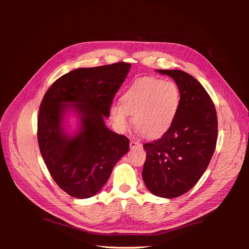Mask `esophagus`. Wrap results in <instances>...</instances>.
<instances>
[{
    "mask_svg": "<svg viewBox=\"0 0 249 249\" xmlns=\"http://www.w3.org/2000/svg\"><path fill=\"white\" fill-rule=\"evenodd\" d=\"M141 146V143L137 142V141H134V140H131L130 141V148L131 149H134V148H137V147H140Z\"/></svg>",
    "mask_w": 249,
    "mask_h": 249,
    "instance_id": "esophagus-1",
    "label": "esophagus"
}]
</instances>
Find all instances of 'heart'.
<instances>
[{
  "label": "heart",
  "mask_w": 249,
  "mask_h": 249,
  "mask_svg": "<svg viewBox=\"0 0 249 249\" xmlns=\"http://www.w3.org/2000/svg\"><path fill=\"white\" fill-rule=\"evenodd\" d=\"M179 103V88L175 82L144 77L132 83L120 103L111 105L110 115L119 131L129 127L130 114L143 136L159 138L175 122Z\"/></svg>",
  "instance_id": "obj_1"
}]
</instances>
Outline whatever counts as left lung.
Segmentation results:
<instances>
[{"label":"left lung","mask_w":249,"mask_h":249,"mask_svg":"<svg viewBox=\"0 0 249 249\" xmlns=\"http://www.w3.org/2000/svg\"><path fill=\"white\" fill-rule=\"evenodd\" d=\"M157 71L176 81L180 103L169 130L160 139L143 144L146 160L142 178L153 194L173 198L189 191L207 169L216 147L217 113L206 89L189 73Z\"/></svg>","instance_id":"left-lung-1"}]
</instances>
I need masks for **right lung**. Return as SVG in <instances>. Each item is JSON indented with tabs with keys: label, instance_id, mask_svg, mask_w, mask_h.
I'll use <instances>...</instances> for the list:
<instances>
[{
	"label": "right lung",
	"instance_id": "add662e5",
	"mask_svg": "<svg viewBox=\"0 0 249 249\" xmlns=\"http://www.w3.org/2000/svg\"><path fill=\"white\" fill-rule=\"evenodd\" d=\"M130 69V63L117 62L74 70L53 83L43 96L37 117L40 154L56 184L72 197L93 196L129 152L130 140L110 131L104 118L110 116L113 99ZM70 107L81 120V130L72 138L63 130Z\"/></svg>",
	"mask_w": 249,
	"mask_h": 249
}]
</instances>
